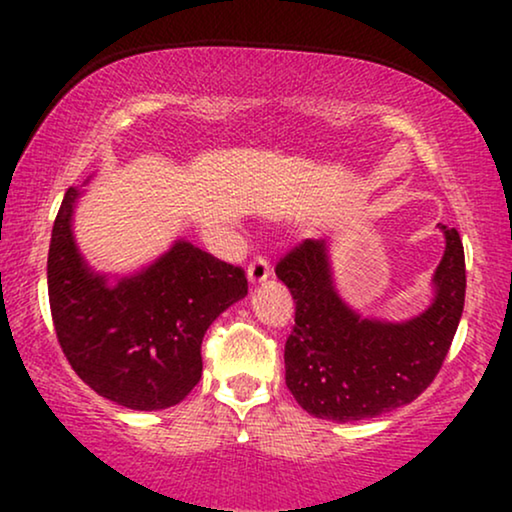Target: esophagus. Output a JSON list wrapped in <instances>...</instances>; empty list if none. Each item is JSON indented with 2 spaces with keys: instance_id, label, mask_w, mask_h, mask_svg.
<instances>
[{
  "instance_id": "1",
  "label": "esophagus",
  "mask_w": 512,
  "mask_h": 512,
  "mask_svg": "<svg viewBox=\"0 0 512 512\" xmlns=\"http://www.w3.org/2000/svg\"><path fill=\"white\" fill-rule=\"evenodd\" d=\"M270 275H272V268H270V263L265 261V258L256 256L254 261L249 263V268H247V277H249V282H251V284H263L265 279H268Z\"/></svg>"
}]
</instances>
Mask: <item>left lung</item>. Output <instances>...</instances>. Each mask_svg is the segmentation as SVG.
Instances as JSON below:
<instances>
[{"label":"left lung","mask_w":512,"mask_h":512,"mask_svg":"<svg viewBox=\"0 0 512 512\" xmlns=\"http://www.w3.org/2000/svg\"><path fill=\"white\" fill-rule=\"evenodd\" d=\"M445 254L433 272L431 305L417 317H363L335 289L331 244L305 240L275 268L296 303L286 340V387L303 410L359 422L408 405L433 382L450 352L466 296L464 244L440 226Z\"/></svg>","instance_id":"1"}]
</instances>
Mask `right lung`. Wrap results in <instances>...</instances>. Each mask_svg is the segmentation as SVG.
<instances>
[{"mask_svg": "<svg viewBox=\"0 0 512 512\" xmlns=\"http://www.w3.org/2000/svg\"><path fill=\"white\" fill-rule=\"evenodd\" d=\"M69 188L48 249V300L58 342L74 373L130 410H165L200 382V345L212 321L247 296L242 268L186 240L156 261L111 277L83 258Z\"/></svg>", "mask_w": 512, "mask_h": 512, "instance_id": "1", "label": "right lung"}]
</instances>
